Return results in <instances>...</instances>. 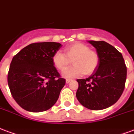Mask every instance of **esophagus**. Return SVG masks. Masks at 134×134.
Wrapping results in <instances>:
<instances>
[{
    "instance_id": "1",
    "label": "esophagus",
    "mask_w": 134,
    "mask_h": 134,
    "mask_svg": "<svg viewBox=\"0 0 134 134\" xmlns=\"http://www.w3.org/2000/svg\"><path fill=\"white\" fill-rule=\"evenodd\" d=\"M71 79H66V83H69L70 81H71Z\"/></svg>"
}]
</instances>
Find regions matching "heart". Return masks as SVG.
Returning <instances> with one entry per match:
<instances>
[{"label": "heart", "mask_w": 134, "mask_h": 134, "mask_svg": "<svg viewBox=\"0 0 134 134\" xmlns=\"http://www.w3.org/2000/svg\"><path fill=\"white\" fill-rule=\"evenodd\" d=\"M65 55L60 51L54 54L52 61L54 66L60 71H64L72 62L74 66L63 72L65 78H73L93 73L99 65V55L97 52L89 49L88 46L82 43L75 42L64 48Z\"/></svg>", "instance_id": "b5f03b06"}]
</instances>
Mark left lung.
Wrapping results in <instances>:
<instances>
[{
    "mask_svg": "<svg viewBox=\"0 0 134 134\" xmlns=\"http://www.w3.org/2000/svg\"><path fill=\"white\" fill-rule=\"evenodd\" d=\"M99 55L96 71L86 79H77L76 96L85 108L93 110L110 107L121 97L125 87L126 67L121 53L108 43L88 41Z\"/></svg>",
    "mask_w": 134,
    "mask_h": 134,
    "instance_id": "8db88e82",
    "label": "left lung"
}]
</instances>
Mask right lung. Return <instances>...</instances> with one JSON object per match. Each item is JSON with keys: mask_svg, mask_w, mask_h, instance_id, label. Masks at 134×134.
Segmentation results:
<instances>
[{"mask_svg": "<svg viewBox=\"0 0 134 134\" xmlns=\"http://www.w3.org/2000/svg\"><path fill=\"white\" fill-rule=\"evenodd\" d=\"M61 46L55 42L34 43L13 57L8 83L13 98L25 110L43 112L58 100L65 79L60 77L52 58Z\"/></svg>", "mask_w": 134, "mask_h": 134, "instance_id": "right-lung-1", "label": "right lung"}]
</instances>
